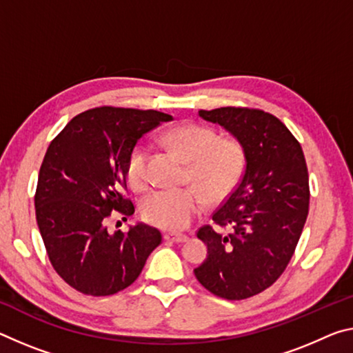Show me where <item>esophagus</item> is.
<instances>
[{"instance_id": "34e87169", "label": "esophagus", "mask_w": 353, "mask_h": 353, "mask_svg": "<svg viewBox=\"0 0 353 353\" xmlns=\"http://www.w3.org/2000/svg\"><path fill=\"white\" fill-rule=\"evenodd\" d=\"M165 240H168V242H174V243H183V242H187L188 237L183 236V234L168 232V234H165Z\"/></svg>"}]
</instances>
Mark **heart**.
<instances>
[{
  "label": "heart",
  "mask_w": 353,
  "mask_h": 353,
  "mask_svg": "<svg viewBox=\"0 0 353 353\" xmlns=\"http://www.w3.org/2000/svg\"><path fill=\"white\" fill-rule=\"evenodd\" d=\"M165 143L188 161L190 177L210 196L218 198L231 192L245 166L243 148L234 138H218L216 132L199 124L172 127L163 135ZM149 150L137 146L127 161L128 182L135 190H144L150 182ZM205 207V196L196 187L165 188L150 193L143 201V218L149 225L181 231Z\"/></svg>",
  "instance_id": "obj_1"
}]
</instances>
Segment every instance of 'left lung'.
I'll list each match as a JSON object with an SVG mask.
<instances>
[{"mask_svg":"<svg viewBox=\"0 0 353 353\" xmlns=\"http://www.w3.org/2000/svg\"><path fill=\"white\" fill-rule=\"evenodd\" d=\"M198 114L242 144L245 171L212 215L215 228H199L207 257L194 276L216 297L243 300L270 288L297 247L310 207L305 155L289 128L262 110L225 106Z\"/></svg>","mask_w":353,"mask_h":353,"instance_id":"1","label":"left lung"}]
</instances>
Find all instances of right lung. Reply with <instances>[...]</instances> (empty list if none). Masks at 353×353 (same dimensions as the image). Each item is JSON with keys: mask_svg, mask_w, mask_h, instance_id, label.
<instances>
[{"mask_svg": "<svg viewBox=\"0 0 353 353\" xmlns=\"http://www.w3.org/2000/svg\"><path fill=\"white\" fill-rule=\"evenodd\" d=\"M172 116L155 110L100 106L75 116L43 157L36 220L56 273L80 292L113 295L135 281L161 243L159 229L137 223L110 234L113 214L133 215L127 161L138 139Z\"/></svg>", "mask_w": 353, "mask_h": 353, "instance_id": "1", "label": "right lung"}]
</instances>
